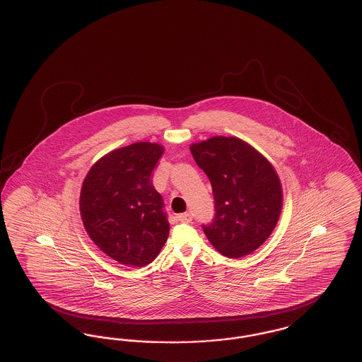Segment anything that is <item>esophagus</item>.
I'll list each match as a JSON object with an SVG mask.
<instances>
[{
	"instance_id": "34e87169",
	"label": "esophagus",
	"mask_w": 362,
	"mask_h": 362,
	"mask_svg": "<svg viewBox=\"0 0 362 362\" xmlns=\"http://www.w3.org/2000/svg\"><path fill=\"white\" fill-rule=\"evenodd\" d=\"M176 218H177V221H180V223H189V221L192 220V217H191V214H189V213H182V214H177V216H176Z\"/></svg>"
}]
</instances>
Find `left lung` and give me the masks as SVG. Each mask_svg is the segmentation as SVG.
<instances>
[{"mask_svg":"<svg viewBox=\"0 0 362 362\" xmlns=\"http://www.w3.org/2000/svg\"><path fill=\"white\" fill-rule=\"evenodd\" d=\"M206 173L216 214L204 232L224 257L250 255L273 233L282 210V186L273 164L238 137L209 138L189 145Z\"/></svg>","mask_w":362,"mask_h":362,"instance_id":"1","label":"left lung"}]
</instances>
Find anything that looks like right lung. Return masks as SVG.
<instances>
[{
  "mask_svg": "<svg viewBox=\"0 0 362 362\" xmlns=\"http://www.w3.org/2000/svg\"><path fill=\"white\" fill-rule=\"evenodd\" d=\"M164 148L134 142L99 158L86 173L80 214L88 236L107 257L132 267L155 260L170 235L152 173Z\"/></svg>",
  "mask_w": 362,
  "mask_h": 362,
  "instance_id": "right-lung-1",
  "label": "right lung"
}]
</instances>
